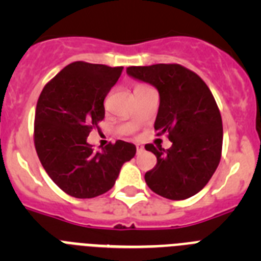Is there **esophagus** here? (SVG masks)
Listing matches in <instances>:
<instances>
[{
	"instance_id": "34e87169",
	"label": "esophagus",
	"mask_w": 261,
	"mask_h": 261,
	"mask_svg": "<svg viewBox=\"0 0 261 261\" xmlns=\"http://www.w3.org/2000/svg\"><path fill=\"white\" fill-rule=\"evenodd\" d=\"M136 151H137V154H140L141 151H144V146H141V145H137V146H136Z\"/></svg>"
}]
</instances>
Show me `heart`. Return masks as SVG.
<instances>
[{
    "label": "heart",
    "instance_id": "heart-1",
    "mask_svg": "<svg viewBox=\"0 0 261 261\" xmlns=\"http://www.w3.org/2000/svg\"><path fill=\"white\" fill-rule=\"evenodd\" d=\"M147 86H145V85H137V86H136V89H135V93L136 91H138V90H142V89H146Z\"/></svg>",
    "mask_w": 261,
    "mask_h": 261
}]
</instances>
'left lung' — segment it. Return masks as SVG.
Here are the masks:
<instances>
[{
	"instance_id": "8db88e82",
	"label": "left lung",
	"mask_w": 261,
	"mask_h": 261,
	"mask_svg": "<svg viewBox=\"0 0 261 261\" xmlns=\"http://www.w3.org/2000/svg\"><path fill=\"white\" fill-rule=\"evenodd\" d=\"M126 73L156 87L154 129L172 142L167 150L145 145L156 156L145 181L166 199H188L208 184L221 161L223 129L216 99L200 75L179 64L129 66Z\"/></svg>"
}]
</instances>
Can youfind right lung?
<instances>
[{
    "label": "right lung",
    "mask_w": 261,
    "mask_h": 261,
    "mask_svg": "<svg viewBox=\"0 0 261 261\" xmlns=\"http://www.w3.org/2000/svg\"><path fill=\"white\" fill-rule=\"evenodd\" d=\"M123 66L75 61L41 90L36 103L34 144L45 172L60 190L77 199H93L114 187L120 168L136 146L117 140L102 151L87 137L105 119V98Z\"/></svg>",
    "instance_id": "obj_1"
}]
</instances>
